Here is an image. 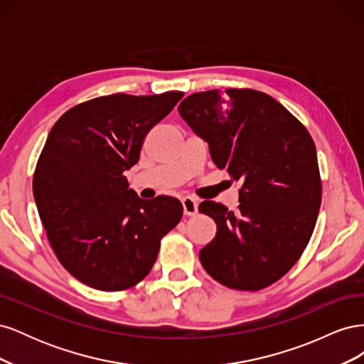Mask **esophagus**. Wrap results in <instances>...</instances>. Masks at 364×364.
Returning a JSON list of instances; mask_svg holds the SVG:
<instances>
[{
    "label": "esophagus",
    "instance_id": "34e87169",
    "mask_svg": "<svg viewBox=\"0 0 364 364\" xmlns=\"http://www.w3.org/2000/svg\"><path fill=\"white\" fill-rule=\"evenodd\" d=\"M182 206H183V214L185 215H196L197 214V206H199V203H197V200L193 199V197H183Z\"/></svg>",
    "mask_w": 364,
    "mask_h": 364
}]
</instances>
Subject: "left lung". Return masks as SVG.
<instances>
[{
	"mask_svg": "<svg viewBox=\"0 0 364 364\" xmlns=\"http://www.w3.org/2000/svg\"><path fill=\"white\" fill-rule=\"evenodd\" d=\"M178 109L217 167L241 181L235 213L213 200L199 206L217 225L199 253L203 269L229 289L267 287L301 258L316 226L322 182L311 135L253 90L196 92Z\"/></svg>",
	"mask_w": 364,
	"mask_h": 364,
	"instance_id": "left-lung-1",
	"label": "left lung"
}]
</instances>
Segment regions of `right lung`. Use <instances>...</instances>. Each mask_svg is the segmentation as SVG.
<instances>
[{"label": "right lung", "mask_w": 364, "mask_h": 364, "mask_svg": "<svg viewBox=\"0 0 364 364\" xmlns=\"http://www.w3.org/2000/svg\"><path fill=\"white\" fill-rule=\"evenodd\" d=\"M182 97H97L71 107L50 130L33 194L58 259L92 289L119 291L144 279L161 238L181 222L178 199H141L124 171L138 162L149 130Z\"/></svg>", "instance_id": "right-lung-1"}]
</instances>
